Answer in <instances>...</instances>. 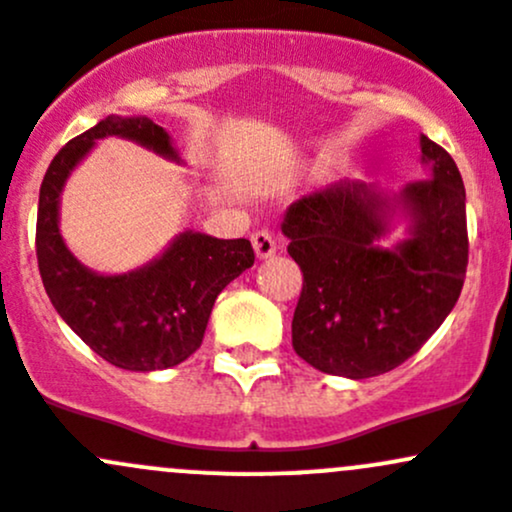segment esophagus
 <instances>
[{
  "instance_id": "esophagus-1",
  "label": "esophagus",
  "mask_w": 512,
  "mask_h": 512,
  "mask_svg": "<svg viewBox=\"0 0 512 512\" xmlns=\"http://www.w3.org/2000/svg\"><path fill=\"white\" fill-rule=\"evenodd\" d=\"M251 244H254V251H256L258 258L273 256V254H276V249H278L276 236H273L268 229H258L256 234L251 236Z\"/></svg>"
}]
</instances>
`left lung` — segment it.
Returning <instances> with one entry per match:
<instances>
[{"label":"left lung","instance_id":"1","mask_svg":"<svg viewBox=\"0 0 512 512\" xmlns=\"http://www.w3.org/2000/svg\"><path fill=\"white\" fill-rule=\"evenodd\" d=\"M429 179L402 189L409 239L379 246L389 197L362 179H340L286 209L288 254L303 271L293 350L337 377L367 379L402 365L439 330L468 266L466 189L449 152L421 135Z\"/></svg>","mask_w":512,"mask_h":512}]
</instances>
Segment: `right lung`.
I'll return each instance as SVG.
<instances>
[{
  "instance_id": "add662e5",
  "label": "right lung",
  "mask_w": 512,
  "mask_h": 512,
  "mask_svg": "<svg viewBox=\"0 0 512 512\" xmlns=\"http://www.w3.org/2000/svg\"><path fill=\"white\" fill-rule=\"evenodd\" d=\"M120 135L177 160L170 135L150 118L108 115L61 147L39 192L36 258L46 293L61 315L105 362L130 372L167 370L202 345L217 295L254 266L249 239H214L184 231L160 258L123 276L88 271L59 234V197L73 167L96 140Z\"/></svg>"
}]
</instances>
